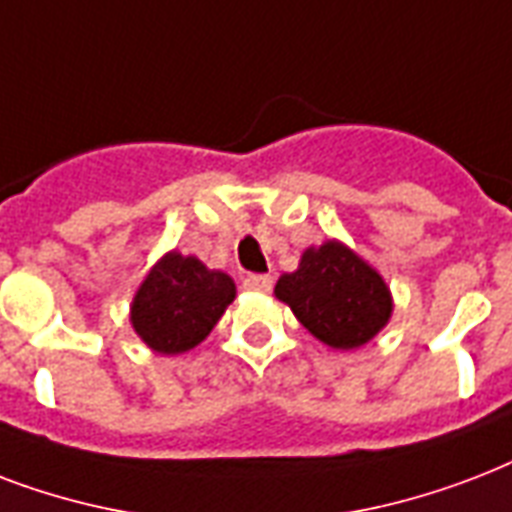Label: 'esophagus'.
<instances>
[{
  "instance_id": "1",
  "label": "esophagus",
  "mask_w": 512,
  "mask_h": 512,
  "mask_svg": "<svg viewBox=\"0 0 512 512\" xmlns=\"http://www.w3.org/2000/svg\"><path fill=\"white\" fill-rule=\"evenodd\" d=\"M243 285L248 288V291L269 293V291H272V277H269V275H248L243 280Z\"/></svg>"
}]
</instances>
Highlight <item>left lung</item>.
<instances>
[{"instance_id":"1","label":"left lung","mask_w":512,"mask_h":512,"mask_svg":"<svg viewBox=\"0 0 512 512\" xmlns=\"http://www.w3.org/2000/svg\"><path fill=\"white\" fill-rule=\"evenodd\" d=\"M275 293L301 326L336 350H352L374 339L392 312L382 277L334 240L304 251L299 269L280 277Z\"/></svg>"}]
</instances>
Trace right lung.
<instances>
[{
    "label": "right lung",
    "mask_w": 512,
    "mask_h": 512,
    "mask_svg": "<svg viewBox=\"0 0 512 512\" xmlns=\"http://www.w3.org/2000/svg\"><path fill=\"white\" fill-rule=\"evenodd\" d=\"M235 299V283L194 256L168 253L133 299V328L154 352L176 355L211 334Z\"/></svg>",
    "instance_id": "obj_1"
}]
</instances>
